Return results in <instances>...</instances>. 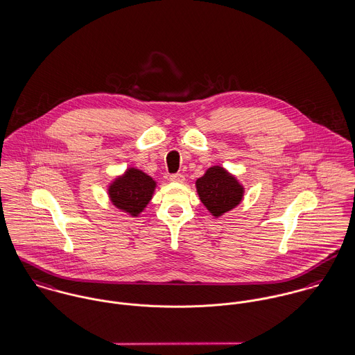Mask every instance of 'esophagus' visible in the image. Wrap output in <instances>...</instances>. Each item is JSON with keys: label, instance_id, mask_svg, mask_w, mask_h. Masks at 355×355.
Here are the masks:
<instances>
[{"label": "esophagus", "instance_id": "esophagus-1", "mask_svg": "<svg viewBox=\"0 0 355 355\" xmlns=\"http://www.w3.org/2000/svg\"><path fill=\"white\" fill-rule=\"evenodd\" d=\"M170 181L171 182H184L185 181V177L181 174V173H175V174H171L170 175Z\"/></svg>", "mask_w": 355, "mask_h": 355}]
</instances>
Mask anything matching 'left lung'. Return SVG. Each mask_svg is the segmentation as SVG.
<instances>
[{
	"instance_id": "8db88e82",
	"label": "left lung",
	"mask_w": 355,
	"mask_h": 355,
	"mask_svg": "<svg viewBox=\"0 0 355 355\" xmlns=\"http://www.w3.org/2000/svg\"><path fill=\"white\" fill-rule=\"evenodd\" d=\"M201 202L214 216H221L223 214L235 208L243 197V188L230 175L223 167L214 166L196 181Z\"/></svg>"
}]
</instances>
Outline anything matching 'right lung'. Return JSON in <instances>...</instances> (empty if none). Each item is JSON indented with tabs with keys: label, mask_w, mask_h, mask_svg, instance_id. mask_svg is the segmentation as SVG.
<instances>
[{
	"label": "right lung",
	"mask_w": 355,
	"mask_h": 355,
	"mask_svg": "<svg viewBox=\"0 0 355 355\" xmlns=\"http://www.w3.org/2000/svg\"><path fill=\"white\" fill-rule=\"evenodd\" d=\"M155 189V181L137 168H130L110 187V197L119 209L137 216L148 204Z\"/></svg>",
	"instance_id": "add662e5"
}]
</instances>
